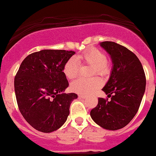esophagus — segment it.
I'll return each mask as SVG.
<instances>
[{
	"label": "esophagus",
	"mask_w": 156,
	"mask_h": 156,
	"mask_svg": "<svg viewBox=\"0 0 156 156\" xmlns=\"http://www.w3.org/2000/svg\"><path fill=\"white\" fill-rule=\"evenodd\" d=\"M78 97L81 98H86V95H84V94H78Z\"/></svg>",
	"instance_id": "obj_1"
}]
</instances>
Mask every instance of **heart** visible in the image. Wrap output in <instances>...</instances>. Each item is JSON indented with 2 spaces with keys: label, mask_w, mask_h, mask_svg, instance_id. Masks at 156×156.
Wrapping results in <instances>:
<instances>
[{
  "label": "heart",
  "mask_w": 156,
  "mask_h": 156,
  "mask_svg": "<svg viewBox=\"0 0 156 156\" xmlns=\"http://www.w3.org/2000/svg\"><path fill=\"white\" fill-rule=\"evenodd\" d=\"M81 63L93 66L92 75L98 74L103 75L108 71L106 54L100 49L93 48L76 57H72L66 62L64 67V74L68 79H74L78 76ZM100 85L101 81L97 78L91 79L78 78L71 83V88L78 94H88L95 91Z\"/></svg>",
  "instance_id": "1"
}]
</instances>
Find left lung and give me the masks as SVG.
Segmentation results:
<instances>
[{
	"mask_svg": "<svg viewBox=\"0 0 156 156\" xmlns=\"http://www.w3.org/2000/svg\"><path fill=\"white\" fill-rule=\"evenodd\" d=\"M110 55L113 67L102 91L110 101L99 98L90 112L96 124L108 130L127 126L136 115L144 95L146 79L138 57L122 45L113 41L100 43Z\"/></svg>",
	"mask_w": 156,
	"mask_h": 156,
	"instance_id": "obj_1",
	"label": "left lung"
}]
</instances>
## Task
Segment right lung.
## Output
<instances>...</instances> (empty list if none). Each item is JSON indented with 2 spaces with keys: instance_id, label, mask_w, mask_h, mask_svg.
<instances>
[{
  "instance_id": "add662e5",
  "label": "right lung",
  "mask_w": 156,
  "mask_h": 156,
  "mask_svg": "<svg viewBox=\"0 0 156 156\" xmlns=\"http://www.w3.org/2000/svg\"><path fill=\"white\" fill-rule=\"evenodd\" d=\"M73 51L41 50L24 58L14 78L21 115L32 127L49 133L62 127L69 115L75 93H63L69 84L64 67Z\"/></svg>"
}]
</instances>
